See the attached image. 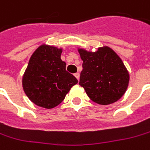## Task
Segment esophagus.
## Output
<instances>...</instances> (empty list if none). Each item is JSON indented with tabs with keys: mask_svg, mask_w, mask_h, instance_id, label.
<instances>
[{
	"mask_svg": "<svg viewBox=\"0 0 150 150\" xmlns=\"http://www.w3.org/2000/svg\"><path fill=\"white\" fill-rule=\"evenodd\" d=\"M74 76H75V78L78 79V80H79V72H76V73L74 74Z\"/></svg>",
	"mask_w": 150,
	"mask_h": 150,
	"instance_id": "34e87169",
	"label": "esophagus"
}]
</instances>
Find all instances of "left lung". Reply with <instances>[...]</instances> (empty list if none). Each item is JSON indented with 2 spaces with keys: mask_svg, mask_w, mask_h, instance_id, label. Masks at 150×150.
<instances>
[{
  "mask_svg": "<svg viewBox=\"0 0 150 150\" xmlns=\"http://www.w3.org/2000/svg\"><path fill=\"white\" fill-rule=\"evenodd\" d=\"M83 61L79 84L91 100L107 105L120 100L129 83V72L123 62L108 46L99 47L96 51L79 48Z\"/></svg>",
  "mask_w": 150,
  "mask_h": 150,
  "instance_id": "left-lung-1",
  "label": "left lung"
}]
</instances>
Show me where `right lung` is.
<instances>
[{
	"mask_svg": "<svg viewBox=\"0 0 150 150\" xmlns=\"http://www.w3.org/2000/svg\"><path fill=\"white\" fill-rule=\"evenodd\" d=\"M62 48L41 45L30 57L22 79L28 98L38 106L52 109L61 104L77 79L66 71L61 59Z\"/></svg>",
	"mask_w": 150,
	"mask_h": 150,
	"instance_id": "add662e5",
	"label": "right lung"
}]
</instances>
